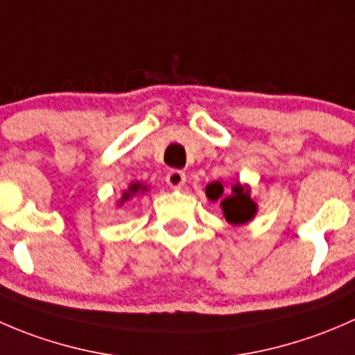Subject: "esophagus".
<instances>
[{
    "label": "esophagus",
    "instance_id": "esophagus-1",
    "mask_svg": "<svg viewBox=\"0 0 355 355\" xmlns=\"http://www.w3.org/2000/svg\"><path fill=\"white\" fill-rule=\"evenodd\" d=\"M166 184L171 189H180L185 184V173L180 170H170L166 175Z\"/></svg>",
    "mask_w": 355,
    "mask_h": 355
}]
</instances>
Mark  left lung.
Returning <instances> with one entry per match:
<instances>
[{"label": "left lung", "mask_w": 355, "mask_h": 355, "mask_svg": "<svg viewBox=\"0 0 355 355\" xmlns=\"http://www.w3.org/2000/svg\"><path fill=\"white\" fill-rule=\"evenodd\" d=\"M206 198L213 202L220 200V207L223 211L225 220L234 227L249 223L257 214V202L250 198V185L235 182L230 187V192H225L223 184L214 180L206 185Z\"/></svg>", "instance_id": "8db88e82"}]
</instances>
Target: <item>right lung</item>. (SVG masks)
<instances>
[{
  "mask_svg": "<svg viewBox=\"0 0 355 355\" xmlns=\"http://www.w3.org/2000/svg\"><path fill=\"white\" fill-rule=\"evenodd\" d=\"M148 192H149V187L146 184H141V182H132V184L128 185L127 191L121 192L120 199H118V207L123 206V202H127V200L135 198V196L148 194Z\"/></svg>",
  "mask_w": 355,
  "mask_h": 355,
  "instance_id": "add662e5",
  "label": "right lung"
}]
</instances>
